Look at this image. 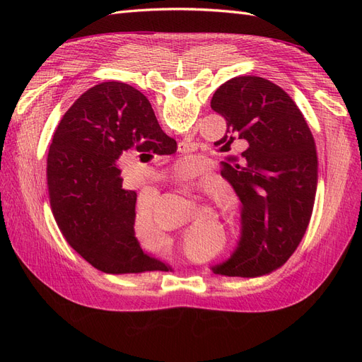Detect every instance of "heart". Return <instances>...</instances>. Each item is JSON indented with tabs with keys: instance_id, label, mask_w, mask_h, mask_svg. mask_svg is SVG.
I'll use <instances>...</instances> for the list:
<instances>
[{
	"instance_id": "1",
	"label": "heart",
	"mask_w": 362,
	"mask_h": 362,
	"mask_svg": "<svg viewBox=\"0 0 362 362\" xmlns=\"http://www.w3.org/2000/svg\"><path fill=\"white\" fill-rule=\"evenodd\" d=\"M196 172V168L190 161H180L177 169H175V173L181 175V177H193V173ZM177 185L180 189H190L192 184L187 181H177ZM202 189H206V185H201ZM133 234L136 243L145 250L154 249L163 238V231L160 225L156 221L154 216V206H152L151 201H144L139 202L134 211V218H133Z\"/></svg>"
}]
</instances>
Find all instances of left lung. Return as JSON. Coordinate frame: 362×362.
I'll return each mask as SVG.
<instances>
[{"label":"left lung","mask_w":362,"mask_h":362,"mask_svg":"<svg viewBox=\"0 0 362 362\" xmlns=\"http://www.w3.org/2000/svg\"><path fill=\"white\" fill-rule=\"evenodd\" d=\"M211 108L225 117L226 134L216 141L229 151L235 140L247 149L222 161V177L242 201V238L216 275L257 278L287 262L313 214L319 161L311 129L279 86L254 75L223 83Z\"/></svg>","instance_id":"obj_1"}]
</instances>
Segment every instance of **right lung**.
Listing matches in <instances>:
<instances>
[{
  "label": "right lung",
  "instance_id": "obj_1",
  "mask_svg": "<svg viewBox=\"0 0 362 362\" xmlns=\"http://www.w3.org/2000/svg\"><path fill=\"white\" fill-rule=\"evenodd\" d=\"M169 154L177 141L161 131L144 93L108 81L84 92L64 113L47 160L49 205L66 242L110 275L169 267L136 243L137 194L122 187L117 158L125 151Z\"/></svg>",
  "mask_w": 362,
  "mask_h": 362
}]
</instances>
